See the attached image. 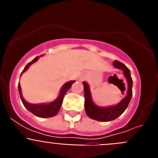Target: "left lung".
<instances>
[{
    "instance_id": "left-lung-1",
    "label": "left lung",
    "mask_w": 158,
    "mask_h": 158,
    "mask_svg": "<svg viewBox=\"0 0 158 158\" xmlns=\"http://www.w3.org/2000/svg\"><path fill=\"white\" fill-rule=\"evenodd\" d=\"M114 68L123 71V76L127 82V90L126 96L123 98L118 104L115 105L101 107L94 103L92 97L90 86L86 81H83L84 91H85V109L89 118L100 122H109L118 118L125 111L132 97V86L133 81L131 76V71L126 65L118 61L113 62Z\"/></svg>"
}]
</instances>
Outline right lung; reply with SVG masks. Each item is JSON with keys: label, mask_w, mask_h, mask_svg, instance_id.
<instances>
[{"label": "right lung", "mask_w": 158, "mask_h": 158, "mask_svg": "<svg viewBox=\"0 0 158 158\" xmlns=\"http://www.w3.org/2000/svg\"><path fill=\"white\" fill-rule=\"evenodd\" d=\"M41 56H43V55H41ZM39 58H40L39 56L36 57V58H35L34 59L32 60L31 62H29V63L24 67L23 70L22 71L20 77H21V75L23 74V73L26 72V71L28 69V68L32 65V64L37 62L38 60H39ZM74 82L75 81H68L66 82V83L64 84L62 86V88H61V89H60V93L59 95L58 96V97H57L54 100H53V101L51 102H49V103L31 104V103H28L27 101H26V100H24V98H23V95H22L21 86L19 85V84H18V90H19V96H20L22 103H23L24 107H26L30 112H31L32 114H34L35 116L40 117V118H50V117H53L58 114L60 108H61V106H62L65 94L67 93V91L70 89L71 85H72Z\"/></svg>", "instance_id": "add662e5"}]
</instances>
